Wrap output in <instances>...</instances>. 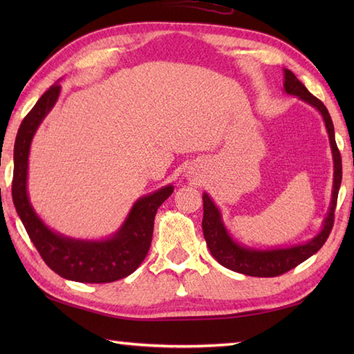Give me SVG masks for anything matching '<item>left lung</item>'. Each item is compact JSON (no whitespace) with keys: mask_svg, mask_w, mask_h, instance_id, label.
Returning <instances> with one entry per match:
<instances>
[{"mask_svg":"<svg viewBox=\"0 0 354 354\" xmlns=\"http://www.w3.org/2000/svg\"><path fill=\"white\" fill-rule=\"evenodd\" d=\"M283 91L289 95H295L299 100L306 102L317 109L322 120H324L326 129L328 133L330 149L333 156V187H332V199L326 219L322 221L321 230L310 240L303 243L290 245L286 248H254L237 242L231 236L230 230L222 219V213L209 194L204 192L202 201H204V219H202V231L209 252L213 257L221 263L222 266L228 268L234 272L251 275V277H277L288 270L298 266L313 254H317L333 227L335 208L337 201V193L342 181V162L341 153L337 150L335 141V127L332 117H330L324 103L312 95L307 88L297 79L295 74L290 70L283 68Z\"/></svg>","mask_w":354,"mask_h":354,"instance_id":"1","label":"left lung"}]
</instances>
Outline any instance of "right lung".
Instances as JSON below:
<instances>
[{
    "instance_id": "obj_1",
    "label": "right lung",
    "mask_w": 354,
    "mask_h": 354,
    "mask_svg": "<svg viewBox=\"0 0 354 354\" xmlns=\"http://www.w3.org/2000/svg\"><path fill=\"white\" fill-rule=\"evenodd\" d=\"M59 95L61 85L50 86L19 126L13 149V204L30 240L56 274L79 283L117 281L131 275L146 259L158 207L170 196L175 187L164 185L138 198L118 230L104 239H76L50 228L30 202L28 156L35 133L55 108Z\"/></svg>"
}]
</instances>
